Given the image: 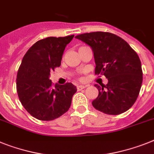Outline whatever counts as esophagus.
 <instances>
[{"mask_svg": "<svg viewBox=\"0 0 154 154\" xmlns=\"http://www.w3.org/2000/svg\"><path fill=\"white\" fill-rule=\"evenodd\" d=\"M85 88V85H77V90H78V91H81V90H82V89Z\"/></svg>", "mask_w": 154, "mask_h": 154, "instance_id": "34e87169", "label": "esophagus"}]
</instances>
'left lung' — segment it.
<instances>
[{
  "mask_svg": "<svg viewBox=\"0 0 154 154\" xmlns=\"http://www.w3.org/2000/svg\"><path fill=\"white\" fill-rule=\"evenodd\" d=\"M91 47L95 73L104 75L107 85H95L99 95L92 101L98 110L110 115L127 111L136 101L143 83L139 56L121 37L108 32H92L76 36Z\"/></svg>",
  "mask_w": 154,
  "mask_h": 154,
  "instance_id": "left-lung-1",
  "label": "left lung"
}]
</instances>
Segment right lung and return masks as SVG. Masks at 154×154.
<instances>
[{"instance_id":"obj_1","label":"right lung","mask_w":154,"mask_h":154,"mask_svg":"<svg viewBox=\"0 0 154 154\" xmlns=\"http://www.w3.org/2000/svg\"><path fill=\"white\" fill-rule=\"evenodd\" d=\"M74 35L49 37L27 51L19 68L16 88L26 111L41 121H52L68 111L77 87L72 83L53 86L50 73L61 65L63 52Z\"/></svg>"}]
</instances>
